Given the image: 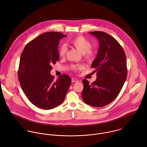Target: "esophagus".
Returning a JSON list of instances; mask_svg holds the SVG:
<instances>
[{"label": "esophagus", "instance_id": "1", "mask_svg": "<svg viewBox=\"0 0 147 147\" xmlns=\"http://www.w3.org/2000/svg\"><path fill=\"white\" fill-rule=\"evenodd\" d=\"M72 82L73 83H75V82H79V80L78 79H76V78H72Z\"/></svg>", "mask_w": 147, "mask_h": 147}]
</instances>
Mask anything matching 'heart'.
<instances>
[{
    "instance_id": "b5f03b06",
    "label": "heart",
    "mask_w": 147,
    "mask_h": 147,
    "mask_svg": "<svg viewBox=\"0 0 147 147\" xmlns=\"http://www.w3.org/2000/svg\"><path fill=\"white\" fill-rule=\"evenodd\" d=\"M70 44L76 48L84 56V58L88 62L92 61L95 57V51L92 47V43L88 40L82 36H79L74 37L70 41ZM67 48L65 46H62L59 48L58 53L60 57H63L67 53ZM74 70H76L78 68H82L80 65L72 66Z\"/></svg>"
}]
</instances>
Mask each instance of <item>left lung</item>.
Here are the masks:
<instances>
[{
	"label": "left lung",
	"mask_w": 147,
	"mask_h": 147,
	"mask_svg": "<svg viewBox=\"0 0 147 147\" xmlns=\"http://www.w3.org/2000/svg\"><path fill=\"white\" fill-rule=\"evenodd\" d=\"M96 37L99 48L91 65L97 72L96 80L91 84L83 80L82 98L84 102L94 107H103L113 102L120 93L127 75L125 53L114 37L99 31L90 32Z\"/></svg>",
	"instance_id": "1"
}]
</instances>
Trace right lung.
I'll return each instance as SVG.
<instances>
[{"instance_id": "add662e5", "label": "right lung", "mask_w": 147, "mask_h": 147, "mask_svg": "<svg viewBox=\"0 0 147 147\" xmlns=\"http://www.w3.org/2000/svg\"><path fill=\"white\" fill-rule=\"evenodd\" d=\"M66 36L60 32L44 33L27 43L21 53L18 70L21 88L28 100L42 109L61 105L71 84L67 75L55 81L50 74L52 64L59 59V41Z\"/></svg>"}]
</instances>
